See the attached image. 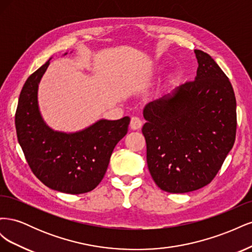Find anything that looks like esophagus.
<instances>
[{
	"label": "esophagus",
	"mask_w": 252,
	"mask_h": 252,
	"mask_svg": "<svg viewBox=\"0 0 252 252\" xmlns=\"http://www.w3.org/2000/svg\"><path fill=\"white\" fill-rule=\"evenodd\" d=\"M143 123H142V120L138 117H132L131 121H130V128L133 129V130H138L142 127Z\"/></svg>",
	"instance_id": "1"
}]
</instances>
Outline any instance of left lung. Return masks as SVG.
<instances>
[{
	"label": "left lung",
	"instance_id": "left-lung-1",
	"mask_svg": "<svg viewBox=\"0 0 252 252\" xmlns=\"http://www.w3.org/2000/svg\"><path fill=\"white\" fill-rule=\"evenodd\" d=\"M196 77L145 105L147 165L164 191L186 193L213 180L231 150L236 101L227 75L209 55L194 50Z\"/></svg>",
	"mask_w": 252,
	"mask_h": 252
}]
</instances>
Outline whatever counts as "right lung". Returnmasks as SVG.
I'll use <instances>...</instances> for the list:
<instances>
[{
	"label": "right lung",
	"instance_id": "obj_1",
	"mask_svg": "<svg viewBox=\"0 0 252 252\" xmlns=\"http://www.w3.org/2000/svg\"><path fill=\"white\" fill-rule=\"evenodd\" d=\"M49 61L30 75L21 91L16 112L18 141L29 167L44 185L69 194L89 192L103 180L130 118L101 119L77 132L53 130L45 123L37 102L39 84Z\"/></svg>",
	"mask_w": 252,
	"mask_h": 252
}]
</instances>
